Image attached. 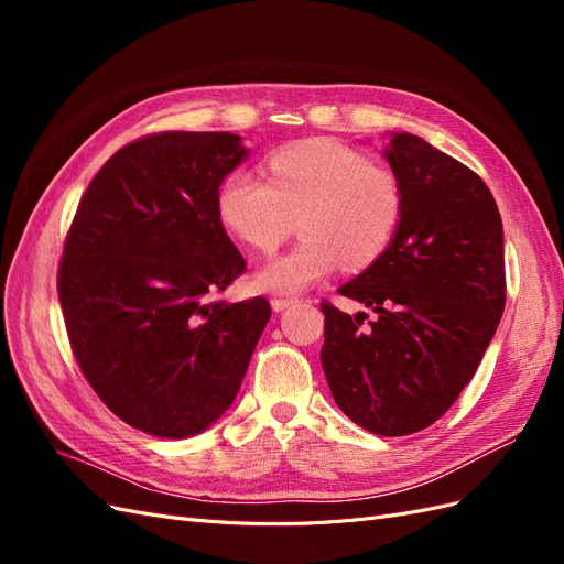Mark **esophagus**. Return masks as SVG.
Listing matches in <instances>:
<instances>
[{
    "label": "esophagus",
    "mask_w": 564,
    "mask_h": 564,
    "mask_svg": "<svg viewBox=\"0 0 564 564\" xmlns=\"http://www.w3.org/2000/svg\"><path fill=\"white\" fill-rule=\"evenodd\" d=\"M294 303H299V299H284V296H275V299L270 301L272 311H275V313H282V311H286L289 305H294Z\"/></svg>",
    "instance_id": "esophagus-1"
}]
</instances>
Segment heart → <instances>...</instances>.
<instances>
[{"label": "heart", "instance_id": "heart-1", "mask_svg": "<svg viewBox=\"0 0 564 564\" xmlns=\"http://www.w3.org/2000/svg\"><path fill=\"white\" fill-rule=\"evenodd\" d=\"M395 174L329 139L286 145L265 160V181L235 169L216 191V214L235 240L272 253L296 220L303 242L256 272L263 292L296 294L340 263L365 270L388 251L402 220Z\"/></svg>", "mask_w": 564, "mask_h": 564}]
</instances>
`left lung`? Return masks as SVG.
<instances>
[{
  "mask_svg": "<svg viewBox=\"0 0 564 564\" xmlns=\"http://www.w3.org/2000/svg\"><path fill=\"white\" fill-rule=\"evenodd\" d=\"M386 160L404 199L398 235L338 289L377 317L322 301L319 360L340 412L400 437L429 429L473 379L503 315L506 261L499 207L473 169L414 133L392 135Z\"/></svg>",
  "mask_w": 564,
  "mask_h": 564,
  "instance_id": "1",
  "label": "left lung"
}]
</instances>
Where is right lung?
<instances>
[{
	"label": "right lung",
	"mask_w": 564,
	"mask_h": 564,
	"mask_svg": "<svg viewBox=\"0 0 564 564\" xmlns=\"http://www.w3.org/2000/svg\"><path fill=\"white\" fill-rule=\"evenodd\" d=\"M247 158L230 131H162L119 148L82 195L58 299L84 379L148 435L191 437L232 404L270 303L216 299L247 270L216 191Z\"/></svg>",
	"instance_id": "right-lung-1"
}]
</instances>
